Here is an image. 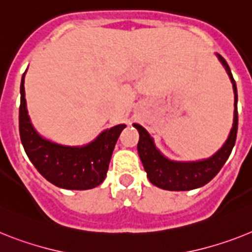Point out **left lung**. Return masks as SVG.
Masks as SVG:
<instances>
[{
	"mask_svg": "<svg viewBox=\"0 0 252 252\" xmlns=\"http://www.w3.org/2000/svg\"><path fill=\"white\" fill-rule=\"evenodd\" d=\"M218 59L224 66L229 79L233 86L234 92V114L233 126L229 132L227 141L214 155L208 158H202L197 161H175L164 156L154 143V138L150 133L139 124H133L139 133V141L137 145L138 155L143 164L147 178L152 185L168 191H189L194 188H200L214 178L219 173L221 166L229 158L230 152L236 143L238 128V111H237V86L233 79L232 71L228 66L227 61L217 54Z\"/></svg>",
	"mask_w": 252,
	"mask_h": 252,
	"instance_id": "1",
	"label": "left lung"
}]
</instances>
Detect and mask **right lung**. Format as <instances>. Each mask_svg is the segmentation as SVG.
<instances>
[{
	"label": "right lung",
	"mask_w": 252,
	"mask_h": 252,
	"mask_svg": "<svg viewBox=\"0 0 252 252\" xmlns=\"http://www.w3.org/2000/svg\"><path fill=\"white\" fill-rule=\"evenodd\" d=\"M24 77L20 84L19 132L27 155L38 172L52 185L65 189H91L106 177L115 143L126 124L101 132L84 146H64L46 139L31 122L25 100Z\"/></svg>",
	"instance_id": "right-lung-1"
}]
</instances>
